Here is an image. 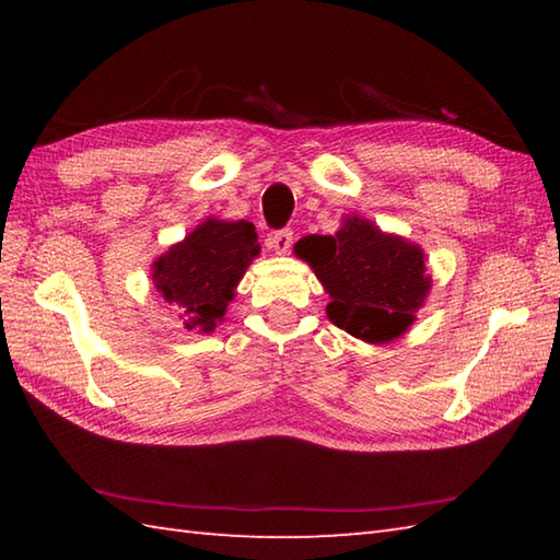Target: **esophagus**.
<instances>
[{
    "label": "esophagus",
    "mask_w": 560,
    "mask_h": 560,
    "mask_svg": "<svg viewBox=\"0 0 560 560\" xmlns=\"http://www.w3.org/2000/svg\"><path fill=\"white\" fill-rule=\"evenodd\" d=\"M267 245L273 249V253L287 255L289 249H291V245H293V231H291V229L273 231V233L267 237Z\"/></svg>",
    "instance_id": "obj_1"
}]
</instances>
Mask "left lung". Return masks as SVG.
Returning a JSON list of instances; mask_svg holds the SVG:
<instances>
[{"mask_svg": "<svg viewBox=\"0 0 560 560\" xmlns=\"http://www.w3.org/2000/svg\"><path fill=\"white\" fill-rule=\"evenodd\" d=\"M295 255L311 261L329 293L331 323L371 343L407 331L431 289L419 245L355 217L335 235H305Z\"/></svg>", "mask_w": 560, "mask_h": 560, "instance_id": "1", "label": "left lung"}]
</instances>
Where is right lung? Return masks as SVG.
Listing matches in <instances>:
<instances>
[{"mask_svg": "<svg viewBox=\"0 0 560 560\" xmlns=\"http://www.w3.org/2000/svg\"><path fill=\"white\" fill-rule=\"evenodd\" d=\"M255 255L259 245L253 223L207 219L153 261V283L189 331H211Z\"/></svg>", "mask_w": 560, "mask_h": 560, "instance_id": "right-lung-1", "label": "right lung"}]
</instances>
